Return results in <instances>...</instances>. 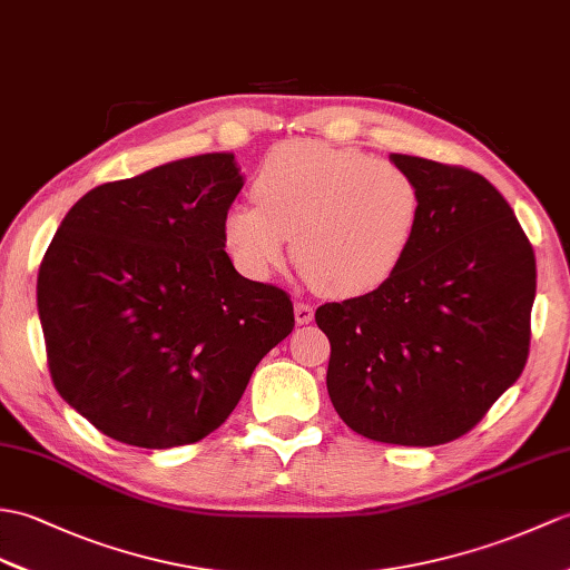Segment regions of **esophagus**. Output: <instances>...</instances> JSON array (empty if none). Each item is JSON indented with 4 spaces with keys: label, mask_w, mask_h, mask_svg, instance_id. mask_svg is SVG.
<instances>
[{
    "label": "esophagus",
    "mask_w": 570,
    "mask_h": 570,
    "mask_svg": "<svg viewBox=\"0 0 570 570\" xmlns=\"http://www.w3.org/2000/svg\"><path fill=\"white\" fill-rule=\"evenodd\" d=\"M294 315H296V323H298V325H308V323L313 321L315 308L311 306V303L296 301V306H294Z\"/></svg>",
    "instance_id": "1"
}]
</instances>
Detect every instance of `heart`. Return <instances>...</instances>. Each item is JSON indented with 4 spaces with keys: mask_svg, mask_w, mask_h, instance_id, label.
<instances>
[{
    "mask_svg": "<svg viewBox=\"0 0 570 570\" xmlns=\"http://www.w3.org/2000/svg\"><path fill=\"white\" fill-rule=\"evenodd\" d=\"M255 204L223 214V243L247 279L286 259L327 296L356 298L401 269L420 220V189L399 165L321 140H286L262 157Z\"/></svg>",
    "mask_w": 570,
    "mask_h": 570,
    "instance_id": "obj_1",
    "label": "heart"
}]
</instances>
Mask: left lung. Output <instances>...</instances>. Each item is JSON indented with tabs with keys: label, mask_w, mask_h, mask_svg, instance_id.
<instances>
[{
	"label": "left lung",
	"mask_w": 570,
	"mask_h": 570,
	"mask_svg": "<svg viewBox=\"0 0 570 570\" xmlns=\"http://www.w3.org/2000/svg\"><path fill=\"white\" fill-rule=\"evenodd\" d=\"M420 189L407 255L372 294L325 303L327 393L374 442L434 446L473 430L520 379L537 262L510 204L459 165L391 155Z\"/></svg>",
	"instance_id": "left-lung-1"
}]
</instances>
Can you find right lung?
<instances>
[{
  "label": "right lung",
  "mask_w": 570,
  "mask_h": 570,
  "mask_svg": "<svg viewBox=\"0 0 570 570\" xmlns=\"http://www.w3.org/2000/svg\"><path fill=\"white\" fill-rule=\"evenodd\" d=\"M240 189L230 153L167 163L87 191L48 245L36 294L50 376L111 440H204L294 330L286 291L245 279L225 253Z\"/></svg>",
  "instance_id": "obj_1"
}]
</instances>
